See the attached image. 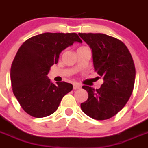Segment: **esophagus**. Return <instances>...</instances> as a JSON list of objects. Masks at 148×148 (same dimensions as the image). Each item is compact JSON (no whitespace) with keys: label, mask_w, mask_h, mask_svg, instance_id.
Listing matches in <instances>:
<instances>
[{"label":"esophagus","mask_w":148,"mask_h":148,"mask_svg":"<svg viewBox=\"0 0 148 148\" xmlns=\"http://www.w3.org/2000/svg\"><path fill=\"white\" fill-rule=\"evenodd\" d=\"M81 87H81L80 84H78L76 83L73 84V89H74V90H78V89H80Z\"/></svg>","instance_id":"34e87169"}]
</instances>
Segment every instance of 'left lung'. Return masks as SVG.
Returning a JSON list of instances; mask_svg holds the SVG:
<instances>
[{
    "mask_svg": "<svg viewBox=\"0 0 148 148\" xmlns=\"http://www.w3.org/2000/svg\"><path fill=\"white\" fill-rule=\"evenodd\" d=\"M78 35L92 49L95 71L104 81L99 89L82 87L88 99L81 108L94 119H108L125 107L133 92L136 78L133 58L126 45L115 38L101 33Z\"/></svg>",
    "mask_w": 148,
    "mask_h": 148,
    "instance_id": "obj_1",
    "label": "left lung"
}]
</instances>
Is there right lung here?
I'll use <instances>...</instances> for the list:
<instances>
[{
    "label": "right lung",
    "mask_w": 148,
    "mask_h": 148,
    "mask_svg": "<svg viewBox=\"0 0 148 148\" xmlns=\"http://www.w3.org/2000/svg\"><path fill=\"white\" fill-rule=\"evenodd\" d=\"M75 42L82 43L76 33L45 32L21 46L12 64L10 78L13 93L29 115L43 118L53 114L73 90L70 83H52L47 75L60 53Z\"/></svg>",
    "instance_id": "1"
}]
</instances>
